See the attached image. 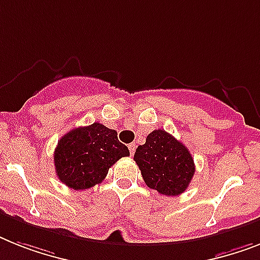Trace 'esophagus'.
<instances>
[{
  "instance_id": "34e87169",
  "label": "esophagus",
  "mask_w": 260,
  "mask_h": 260,
  "mask_svg": "<svg viewBox=\"0 0 260 260\" xmlns=\"http://www.w3.org/2000/svg\"><path fill=\"white\" fill-rule=\"evenodd\" d=\"M128 150H130V154H132V155H134V153H135V145H134V143H130V145H128Z\"/></svg>"
}]
</instances>
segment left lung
<instances>
[{"instance_id": "obj_1", "label": "left lung", "mask_w": 260, "mask_h": 260, "mask_svg": "<svg viewBox=\"0 0 260 260\" xmlns=\"http://www.w3.org/2000/svg\"><path fill=\"white\" fill-rule=\"evenodd\" d=\"M147 187L162 195L177 197L188 187L195 165L188 149L165 130H154L134 154Z\"/></svg>"}]
</instances>
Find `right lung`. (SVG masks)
I'll return each mask as SVG.
<instances>
[{"label":"right lung","mask_w":260,"mask_h":260,"mask_svg":"<svg viewBox=\"0 0 260 260\" xmlns=\"http://www.w3.org/2000/svg\"><path fill=\"white\" fill-rule=\"evenodd\" d=\"M128 155L127 146L118 141L117 132L95 122L73 128L58 141L55 173L68 187L86 190L101 183L109 169L122 156Z\"/></svg>","instance_id":"obj_1"}]
</instances>
